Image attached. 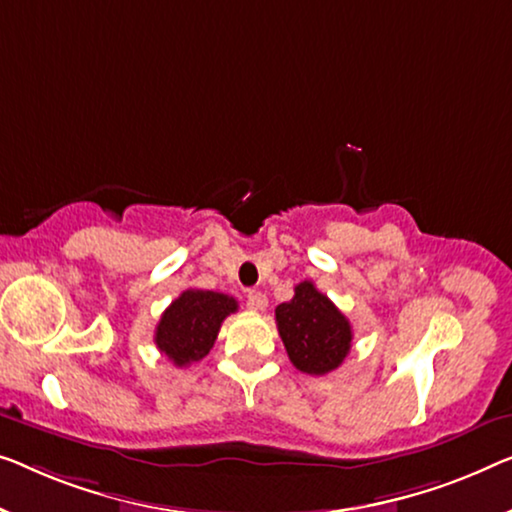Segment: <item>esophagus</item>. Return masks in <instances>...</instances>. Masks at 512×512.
<instances>
[{"instance_id":"obj_1","label":"esophagus","mask_w":512,"mask_h":512,"mask_svg":"<svg viewBox=\"0 0 512 512\" xmlns=\"http://www.w3.org/2000/svg\"><path fill=\"white\" fill-rule=\"evenodd\" d=\"M247 307L251 311H263L265 307H268V298H265V293H261V291H249L247 293Z\"/></svg>"}]
</instances>
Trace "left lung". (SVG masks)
Listing matches in <instances>:
<instances>
[{
  "mask_svg": "<svg viewBox=\"0 0 512 512\" xmlns=\"http://www.w3.org/2000/svg\"><path fill=\"white\" fill-rule=\"evenodd\" d=\"M274 318L288 358L300 372L328 374L342 365L351 351V323L311 281H300L293 300L281 302L274 309Z\"/></svg>",
  "mask_w": 512,
  "mask_h": 512,
  "instance_id": "obj_1",
  "label": "left lung"
}]
</instances>
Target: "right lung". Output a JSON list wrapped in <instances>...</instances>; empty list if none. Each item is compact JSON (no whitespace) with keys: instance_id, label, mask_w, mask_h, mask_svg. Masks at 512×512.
Listing matches in <instances>:
<instances>
[{"instance_id":"right-lung-1","label":"right lung","mask_w":512,"mask_h":512,"mask_svg":"<svg viewBox=\"0 0 512 512\" xmlns=\"http://www.w3.org/2000/svg\"><path fill=\"white\" fill-rule=\"evenodd\" d=\"M233 311H238V300L231 295L189 288L161 314L154 344L175 367H187L210 353L221 323Z\"/></svg>"}]
</instances>
